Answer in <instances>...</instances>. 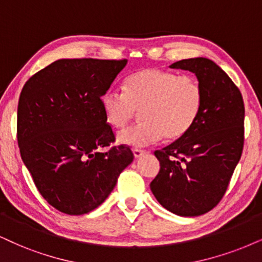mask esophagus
Segmentation results:
<instances>
[{
    "mask_svg": "<svg viewBox=\"0 0 262 262\" xmlns=\"http://www.w3.org/2000/svg\"><path fill=\"white\" fill-rule=\"evenodd\" d=\"M144 154H146V150H142V149H134V156L136 159H138V158L143 157Z\"/></svg>",
    "mask_w": 262,
    "mask_h": 262,
    "instance_id": "obj_1",
    "label": "esophagus"
}]
</instances>
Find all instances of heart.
Here are the masks:
<instances>
[{
	"instance_id": "1",
	"label": "heart",
	"mask_w": 262,
	"mask_h": 262,
	"mask_svg": "<svg viewBox=\"0 0 262 262\" xmlns=\"http://www.w3.org/2000/svg\"><path fill=\"white\" fill-rule=\"evenodd\" d=\"M124 91L109 90L101 97L105 120L115 128H124L141 111L142 121L119 134L120 143L146 147L163 136L179 140L198 119L203 91L198 80L189 75L157 68H146L131 74Z\"/></svg>"
}]
</instances>
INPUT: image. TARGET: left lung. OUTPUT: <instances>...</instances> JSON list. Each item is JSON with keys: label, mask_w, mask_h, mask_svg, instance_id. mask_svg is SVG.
Here are the masks:
<instances>
[{"label": "left lung", "mask_w": 262, "mask_h": 262, "mask_svg": "<svg viewBox=\"0 0 262 262\" xmlns=\"http://www.w3.org/2000/svg\"><path fill=\"white\" fill-rule=\"evenodd\" d=\"M171 69L193 73L203 91L199 116L185 136L157 150L160 171L150 189L179 216H199L219 204L241 159L244 102L230 76L204 57L182 59Z\"/></svg>", "instance_id": "obj_1"}]
</instances>
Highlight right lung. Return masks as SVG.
I'll use <instances>...</instances> for the list:
<instances>
[{"label": "right lung", "mask_w": 262, "mask_h": 262, "mask_svg": "<svg viewBox=\"0 0 262 262\" xmlns=\"http://www.w3.org/2000/svg\"><path fill=\"white\" fill-rule=\"evenodd\" d=\"M127 60L58 59L32 75L18 103L17 136L23 163L48 204L68 215L92 211L108 198L134 160L113 147L101 97Z\"/></svg>", "instance_id": "obj_1"}]
</instances>
